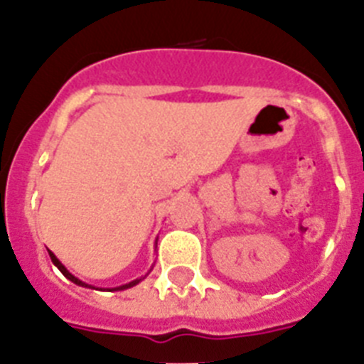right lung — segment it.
I'll use <instances>...</instances> for the list:
<instances>
[{
    "mask_svg": "<svg viewBox=\"0 0 364 364\" xmlns=\"http://www.w3.org/2000/svg\"><path fill=\"white\" fill-rule=\"evenodd\" d=\"M48 252H50V250H48ZM50 257H51V261H53V264H55V267L59 268V270H60V272H63L64 276L68 277V279H70V281H73V283H75V285H83V287H88V285H85L83 281H79V279H77V277H75V276H72V274H70V272H68V270H66V268H64V267H63V262H60V261H59V259L55 257V255H53V253H51V252H50ZM139 281H140V279H136V281H131V283H127V285H122V287H120V291H124V289H129V287L136 285V283H139Z\"/></svg>",
    "mask_w": 364,
    "mask_h": 364,
    "instance_id": "obj_1",
    "label": "right lung"
}]
</instances>
